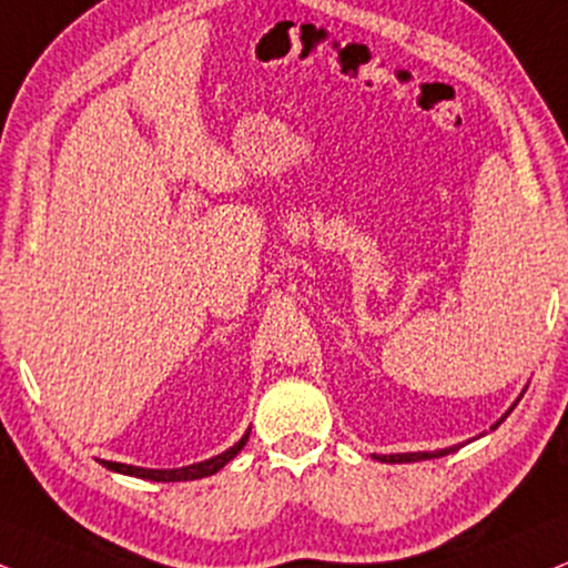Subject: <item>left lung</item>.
I'll list each match as a JSON object with an SVG mask.
<instances>
[{"instance_id":"obj_1","label":"left lung","mask_w":568,"mask_h":568,"mask_svg":"<svg viewBox=\"0 0 568 568\" xmlns=\"http://www.w3.org/2000/svg\"><path fill=\"white\" fill-rule=\"evenodd\" d=\"M521 395H524V392H521ZM521 395H519V400H521ZM519 400H516V403H519ZM516 403L510 405L508 413L516 408ZM508 413H503V416L498 418V422H495L493 426H489V432L498 429V426H500L503 422H506ZM458 447H464V445L443 447V450H432V453H392V455H376V453H374V458H376V460H382V464H416V460H429V458H439V455H450V453L458 450Z\"/></svg>"}]
</instances>
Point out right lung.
I'll return each mask as SVG.
<instances>
[{
  "mask_svg": "<svg viewBox=\"0 0 568 568\" xmlns=\"http://www.w3.org/2000/svg\"><path fill=\"white\" fill-rule=\"evenodd\" d=\"M250 439V429L242 434V439L236 445H231L229 450H223L215 458L200 460V464L192 466H181V468H142V466H129V464H115V460H102L104 468L115 474H125V477H139V479H150V481H192V479H202V477H213L215 471H221L229 460L236 458V453L247 445Z\"/></svg>",
  "mask_w": 568,
  "mask_h": 568,
  "instance_id": "obj_1",
  "label": "right lung"
}]
</instances>
